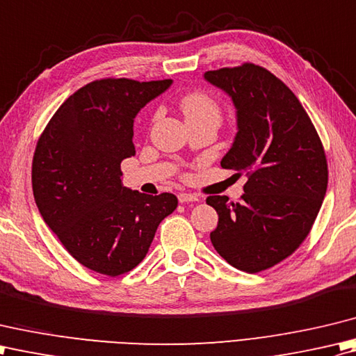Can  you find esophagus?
Instances as JSON below:
<instances>
[{"mask_svg":"<svg viewBox=\"0 0 356 356\" xmlns=\"http://www.w3.org/2000/svg\"><path fill=\"white\" fill-rule=\"evenodd\" d=\"M178 200H179V202H195V201H200L197 195H193V193H179L178 195Z\"/></svg>","mask_w":356,"mask_h":356,"instance_id":"esophagus-1","label":"esophagus"}]
</instances>
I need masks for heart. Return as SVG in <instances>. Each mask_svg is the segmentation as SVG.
Masks as SVG:
<instances>
[{
  "label": "heart",
  "mask_w": 356,
  "mask_h": 356,
  "mask_svg": "<svg viewBox=\"0 0 356 356\" xmlns=\"http://www.w3.org/2000/svg\"><path fill=\"white\" fill-rule=\"evenodd\" d=\"M179 108L183 112L184 118L187 121V124L191 122H201V121H212L220 124L221 117H222V111L221 106L216 103V99H213L210 95L204 92L195 90V92H188L186 95L181 97L179 99ZM158 118V112L154 113L152 120Z\"/></svg>",
  "instance_id": "obj_1"
}]
</instances>
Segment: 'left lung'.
<instances>
[{
  "instance_id": "left-lung-1",
  "label": "left lung",
  "mask_w": 356,
  "mask_h": 356,
  "mask_svg": "<svg viewBox=\"0 0 356 356\" xmlns=\"http://www.w3.org/2000/svg\"><path fill=\"white\" fill-rule=\"evenodd\" d=\"M236 107L238 134L222 169L248 177L239 202L212 195L215 250L238 270L258 273L292 255L307 238L327 191V159L295 93L253 63L204 74Z\"/></svg>"
}]
</instances>
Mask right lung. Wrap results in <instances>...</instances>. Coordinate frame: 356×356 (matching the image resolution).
<instances>
[{"mask_svg":"<svg viewBox=\"0 0 356 356\" xmlns=\"http://www.w3.org/2000/svg\"><path fill=\"white\" fill-rule=\"evenodd\" d=\"M172 79L103 78L70 95L36 143L32 188L42 220L79 264L118 277L141 263L173 193L122 186L121 161L135 155L134 118Z\"/></svg>","mask_w":356,"mask_h":356,"instance_id":"1","label":"right lung"}]
</instances>
